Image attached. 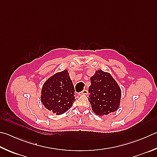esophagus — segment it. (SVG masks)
Listing matches in <instances>:
<instances>
[{
    "instance_id": "obj_1",
    "label": "esophagus",
    "mask_w": 157,
    "mask_h": 157,
    "mask_svg": "<svg viewBox=\"0 0 157 157\" xmlns=\"http://www.w3.org/2000/svg\"><path fill=\"white\" fill-rule=\"evenodd\" d=\"M88 94V91L87 90H82V92L81 93V95H87Z\"/></svg>"
}]
</instances>
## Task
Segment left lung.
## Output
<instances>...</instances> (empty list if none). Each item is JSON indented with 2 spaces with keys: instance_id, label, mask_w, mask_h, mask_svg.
I'll return each instance as SVG.
<instances>
[{
  "instance_id": "left-lung-1",
  "label": "left lung",
  "mask_w": 157,
  "mask_h": 157,
  "mask_svg": "<svg viewBox=\"0 0 157 157\" xmlns=\"http://www.w3.org/2000/svg\"><path fill=\"white\" fill-rule=\"evenodd\" d=\"M88 98L91 108L98 116L107 115L117 110L120 106L121 90L111 74L101 69L90 77Z\"/></svg>"
}]
</instances>
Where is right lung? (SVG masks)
<instances>
[{"mask_svg": "<svg viewBox=\"0 0 157 157\" xmlns=\"http://www.w3.org/2000/svg\"><path fill=\"white\" fill-rule=\"evenodd\" d=\"M73 84L68 70L58 72L48 78L41 90V102L56 115L66 113L75 101Z\"/></svg>", "mask_w": 157, "mask_h": 157, "instance_id": "1", "label": "right lung"}]
</instances>
